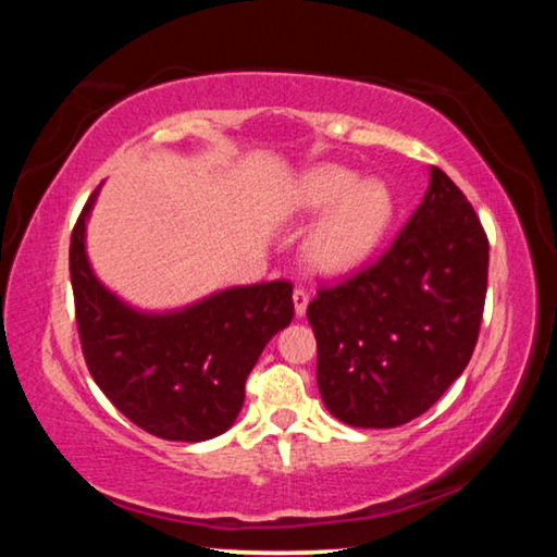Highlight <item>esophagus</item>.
Returning <instances> with one entry per match:
<instances>
[{"label":"esophagus","instance_id":"obj_1","mask_svg":"<svg viewBox=\"0 0 557 557\" xmlns=\"http://www.w3.org/2000/svg\"><path fill=\"white\" fill-rule=\"evenodd\" d=\"M292 299H295V312H297V317H305L307 305H309V292H307L305 287H297L295 295H292Z\"/></svg>","mask_w":557,"mask_h":557}]
</instances>
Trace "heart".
Instances as JSON below:
<instances>
[{
  "label": "heart",
  "instance_id": "1",
  "mask_svg": "<svg viewBox=\"0 0 557 557\" xmlns=\"http://www.w3.org/2000/svg\"><path fill=\"white\" fill-rule=\"evenodd\" d=\"M287 213L326 211L307 238V262L324 275H346L371 258L393 221V196L379 178L319 166L292 186Z\"/></svg>",
  "mask_w": 557,
  "mask_h": 557
}]
</instances>
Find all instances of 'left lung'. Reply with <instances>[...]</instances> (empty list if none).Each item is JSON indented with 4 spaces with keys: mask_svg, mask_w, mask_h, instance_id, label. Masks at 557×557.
I'll return each instance as SVG.
<instances>
[{
    "mask_svg": "<svg viewBox=\"0 0 557 557\" xmlns=\"http://www.w3.org/2000/svg\"><path fill=\"white\" fill-rule=\"evenodd\" d=\"M488 240L459 186L430 169L425 199L373 265L317 289V385L351 428H398L467 369L482 326Z\"/></svg>",
    "mask_w": 557,
    "mask_h": 557,
    "instance_id": "8db88e82",
    "label": "left lung"
}]
</instances>
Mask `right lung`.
Listing matches in <instances>:
<instances>
[{"label":"right lung","mask_w":557,"mask_h":557,"mask_svg":"<svg viewBox=\"0 0 557 557\" xmlns=\"http://www.w3.org/2000/svg\"><path fill=\"white\" fill-rule=\"evenodd\" d=\"M98 188L71 233L75 322L92 381L149 435L174 442L221 435L238 418L262 348L295 317L292 285L260 282L176 312H137L102 287L86 256Z\"/></svg>","instance_id":"add662e5"}]
</instances>
